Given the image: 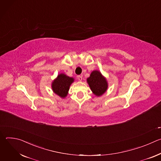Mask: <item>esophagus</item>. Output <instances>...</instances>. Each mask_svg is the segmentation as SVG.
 Masks as SVG:
<instances>
[{"label": "esophagus", "mask_w": 161, "mask_h": 161, "mask_svg": "<svg viewBox=\"0 0 161 161\" xmlns=\"http://www.w3.org/2000/svg\"><path fill=\"white\" fill-rule=\"evenodd\" d=\"M78 79L80 81H81V80H82V76H81V75L78 76Z\"/></svg>", "instance_id": "1"}]
</instances>
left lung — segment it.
<instances>
[{
    "label": "left lung",
    "instance_id": "left-lung-1",
    "mask_svg": "<svg viewBox=\"0 0 161 161\" xmlns=\"http://www.w3.org/2000/svg\"><path fill=\"white\" fill-rule=\"evenodd\" d=\"M87 82L91 90L97 96L103 95L108 88L106 79L98 71H94L90 74V77L87 78Z\"/></svg>",
    "mask_w": 161,
    "mask_h": 161
}]
</instances>
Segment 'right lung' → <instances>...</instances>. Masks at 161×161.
<instances>
[{
	"instance_id": "add662e5",
	"label": "right lung",
	"mask_w": 161,
	"mask_h": 161,
	"mask_svg": "<svg viewBox=\"0 0 161 161\" xmlns=\"http://www.w3.org/2000/svg\"><path fill=\"white\" fill-rule=\"evenodd\" d=\"M73 81V78L69 77L64 74H60L52 83V89L56 94L64 98L67 95L69 86Z\"/></svg>"
}]
</instances>
